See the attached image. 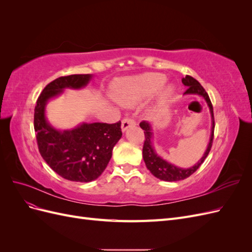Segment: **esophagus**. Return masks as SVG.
Listing matches in <instances>:
<instances>
[{
  "label": "esophagus",
  "mask_w": 252,
  "mask_h": 252,
  "mask_svg": "<svg viewBox=\"0 0 252 252\" xmlns=\"http://www.w3.org/2000/svg\"><path fill=\"white\" fill-rule=\"evenodd\" d=\"M133 125H135V122L133 119L125 118L123 121H122V131L123 132L126 131L129 127H131Z\"/></svg>",
  "instance_id": "obj_1"
}]
</instances>
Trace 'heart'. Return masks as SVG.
I'll return each instance as SVG.
<instances>
[{
	"instance_id": "heart-1",
	"label": "heart",
	"mask_w": 252,
	"mask_h": 252,
	"mask_svg": "<svg viewBox=\"0 0 252 252\" xmlns=\"http://www.w3.org/2000/svg\"><path fill=\"white\" fill-rule=\"evenodd\" d=\"M166 82V77L163 73L151 72L145 73L132 79H126L118 82L114 94L119 101L124 104L147 98L154 95L161 89ZM172 87L167 86L162 93V97L167 98L172 94Z\"/></svg>"
}]
</instances>
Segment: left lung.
<instances>
[{
    "instance_id": "8db88e82",
    "label": "left lung",
    "mask_w": 252,
    "mask_h": 252,
    "mask_svg": "<svg viewBox=\"0 0 252 252\" xmlns=\"http://www.w3.org/2000/svg\"><path fill=\"white\" fill-rule=\"evenodd\" d=\"M182 83L186 86L187 90L184 93V94H197L204 97V100L207 103L208 107L210 109L211 113V118H212V127H211V135H210V140L209 144L207 146V149H206L204 156L202 158L197 162L194 166L190 167V168H181V167L174 166L173 164H170L165 159H163L161 157L158 156V154L155 150L154 145H152V129L151 125L146 121H143L140 123L141 128L144 130L145 134V141H144V146H143V158L144 162L146 164V167L148 170L155 175L156 178L162 180V181H167V182H175V181H181L187 179L190 177L192 173H194L199 167L204 163L205 158H207L209 151L212 146V142H213V132H215V119H213V107L211 101L209 98L208 94L206 93L205 89L201 84L197 82L195 79H193L190 75H186L185 78L182 79Z\"/></svg>"
}]
</instances>
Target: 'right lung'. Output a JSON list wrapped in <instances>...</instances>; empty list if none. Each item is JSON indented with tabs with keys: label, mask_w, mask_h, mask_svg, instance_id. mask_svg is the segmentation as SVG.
Returning a JSON list of instances; mask_svg holds the SVG:
<instances>
[{
	"label": "right lung",
	"mask_w": 252,
	"mask_h": 252,
	"mask_svg": "<svg viewBox=\"0 0 252 252\" xmlns=\"http://www.w3.org/2000/svg\"><path fill=\"white\" fill-rule=\"evenodd\" d=\"M91 78V74H71L56 79L43 89L34 108L33 125L42 158L53 171L73 182H91L103 173L122 136L121 121L83 123L71 130H58L48 123L45 108L50 98L63 94L65 88L85 87Z\"/></svg>",
	"instance_id": "add662e5"
}]
</instances>
